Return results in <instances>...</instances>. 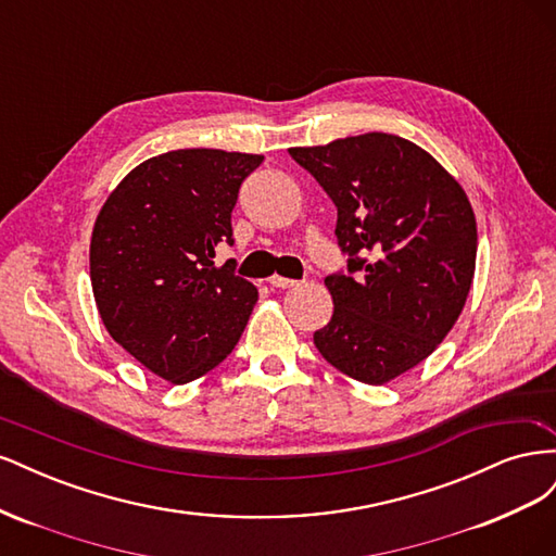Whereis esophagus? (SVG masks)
Here are the masks:
<instances>
[{
  "instance_id": "obj_1",
  "label": "esophagus",
  "mask_w": 556,
  "mask_h": 556,
  "mask_svg": "<svg viewBox=\"0 0 556 556\" xmlns=\"http://www.w3.org/2000/svg\"><path fill=\"white\" fill-rule=\"evenodd\" d=\"M268 285H271V288L288 290V288H294V285H299V280H292V278H282V276H271V278H268Z\"/></svg>"
}]
</instances>
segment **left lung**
I'll list each match as a JSON object with an SVG mask.
<instances>
[{"label": "left lung", "instance_id": "obj_1", "mask_svg": "<svg viewBox=\"0 0 556 556\" xmlns=\"http://www.w3.org/2000/svg\"><path fill=\"white\" fill-rule=\"evenodd\" d=\"M336 206L348 268L325 278L329 323L313 333L333 368L366 384L406 374L439 348L466 304L478 229L462 185L427 150L368 131L290 148Z\"/></svg>", "mask_w": 556, "mask_h": 556}]
</instances>
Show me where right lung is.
<instances>
[{"label":"right lung","mask_w":556,"mask_h":556,"mask_svg":"<svg viewBox=\"0 0 556 556\" xmlns=\"http://www.w3.org/2000/svg\"><path fill=\"white\" fill-rule=\"evenodd\" d=\"M262 155L185 148L125 176L97 215L90 280L117 345L155 376L185 384L239 343L257 288L237 262L213 257L231 239L241 182Z\"/></svg>","instance_id":"1"}]
</instances>
